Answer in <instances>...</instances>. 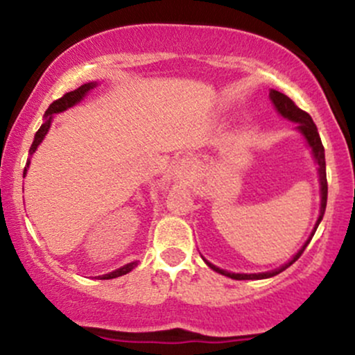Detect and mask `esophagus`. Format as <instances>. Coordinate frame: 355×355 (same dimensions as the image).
Listing matches in <instances>:
<instances>
[{
    "mask_svg": "<svg viewBox=\"0 0 355 355\" xmlns=\"http://www.w3.org/2000/svg\"><path fill=\"white\" fill-rule=\"evenodd\" d=\"M191 175H193V166H191V162L187 160V158H182L180 162H177L173 168V178L180 183H189Z\"/></svg>",
    "mask_w": 355,
    "mask_h": 355,
    "instance_id": "1",
    "label": "esophagus"
}]
</instances>
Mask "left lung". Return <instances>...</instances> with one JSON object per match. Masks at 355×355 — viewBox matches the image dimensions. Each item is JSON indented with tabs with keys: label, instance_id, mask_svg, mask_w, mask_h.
Returning a JSON list of instances; mask_svg holds the SVG:
<instances>
[{
	"label": "left lung",
	"instance_id": "1",
	"mask_svg": "<svg viewBox=\"0 0 355 355\" xmlns=\"http://www.w3.org/2000/svg\"><path fill=\"white\" fill-rule=\"evenodd\" d=\"M268 98H270L272 105H274V108L277 110V113H279L280 116L285 118V120L292 121V123H295V132L299 133L300 137L304 138L305 144H307L309 148H311V155L313 158V162H315L317 165V177H319V185H320V210H319V217H317V222L315 225H313V229L311 232V235H309V239L305 240L304 245L297 250V254L292 255L291 260H287V262L284 263V266H280L279 268H274V270H267V272H257V274H235V272H230V270H225V268H220L217 266H214V263L209 262V260L205 259V257L202 255L203 262L209 266L211 270H215L217 274H222L225 277H230V279L234 280H262V279H270V277H274L277 274H280V272H284L285 268L291 267L292 263L295 262L297 259H299L300 255H302V252L305 250V247L311 243V240L313 237V234H315L317 227H319V223L322 222V218H324V214H325V207H327V175H325V153H324V146H322V141H320V137H319V132H317V126L315 123L312 121V118L309 113H305L304 110H300L299 107H295V103L288 98L287 95H284V93L280 92H275V89H270V93H268Z\"/></svg>",
	"mask_w": 355,
	"mask_h": 355
}]
</instances>
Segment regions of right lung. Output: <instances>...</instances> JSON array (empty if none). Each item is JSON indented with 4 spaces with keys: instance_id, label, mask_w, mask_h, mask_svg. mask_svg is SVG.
<instances>
[{
    "instance_id": "obj_1",
    "label": "right lung",
    "mask_w": 355,
    "mask_h": 355,
    "mask_svg": "<svg viewBox=\"0 0 355 355\" xmlns=\"http://www.w3.org/2000/svg\"><path fill=\"white\" fill-rule=\"evenodd\" d=\"M98 87V83L96 81H88V83H83L81 87H78L76 89H73V92L67 93V95L61 96L60 100L53 101V103L48 107L46 112H44V116H43V123L40 126V130L36 132L35 135V140L33 144H31V148H30V157H28V162H26V166H24V172H23V177H26V172L28 168H30V164H31V157H33V153L36 152V148H38L40 144L44 140V137H46V133L50 132V126L53 123V116L58 115V113H63L67 112L68 108H73L76 107V105L81 103V101L85 100V96L88 95L92 89H95ZM138 266V262H130V263H125L123 267L116 268V270L113 272H108V274H103V275H98L95 277V279H100V280H108V279H116V277H121L125 274H128V272H132L133 268Z\"/></svg>"
}]
</instances>
